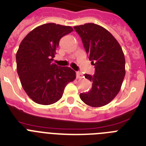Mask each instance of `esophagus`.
Segmentation results:
<instances>
[{"mask_svg":"<svg viewBox=\"0 0 146 146\" xmlns=\"http://www.w3.org/2000/svg\"><path fill=\"white\" fill-rule=\"evenodd\" d=\"M82 77V74L81 72H76V78L77 79H81Z\"/></svg>","mask_w":146,"mask_h":146,"instance_id":"1","label":"esophagus"}]
</instances>
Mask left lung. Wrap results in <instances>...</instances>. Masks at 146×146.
Masks as SVG:
<instances>
[{"mask_svg": "<svg viewBox=\"0 0 146 146\" xmlns=\"http://www.w3.org/2000/svg\"><path fill=\"white\" fill-rule=\"evenodd\" d=\"M85 51L95 68L89 92L80 94L81 100L92 107H100L112 101L119 92L125 76V58L120 44L102 26L94 23L74 26Z\"/></svg>", "mask_w": 146, "mask_h": 146, "instance_id": "1", "label": "left lung"}]
</instances>
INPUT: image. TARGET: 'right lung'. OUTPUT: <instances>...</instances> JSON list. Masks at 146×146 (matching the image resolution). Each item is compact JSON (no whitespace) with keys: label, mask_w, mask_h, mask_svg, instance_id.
<instances>
[{"label":"right lung","mask_w":146,"mask_h":146,"mask_svg":"<svg viewBox=\"0 0 146 146\" xmlns=\"http://www.w3.org/2000/svg\"><path fill=\"white\" fill-rule=\"evenodd\" d=\"M73 31L70 26L44 24L32 30L20 43L16 53L18 75L25 92L36 104L58 101L66 85L76 79L70 67L52 62L61 38Z\"/></svg>","instance_id":"obj_1"}]
</instances>
